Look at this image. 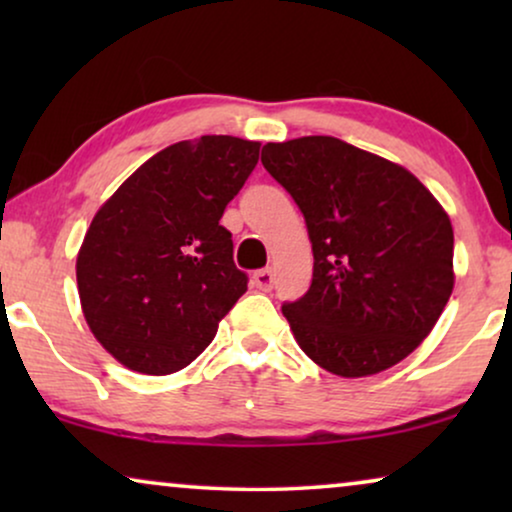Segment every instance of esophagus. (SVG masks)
Listing matches in <instances>:
<instances>
[{
    "label": "esophagus",
    "mask_w": 512,
    "mask_h": 512,
    "mask_svg": "<svg viewBox=\"0 0 512 512\" xmlns=\"http://www.w3.org/2000/svg\"><path fill=\"white\" fill-rule=\"evenodd\" d=\"M251 282L258 291H270L272 284H275V275H272L270 268H263V270H256L254 277H251Z\"/></svg>",
    "instance_id": "34e87169"
}]
</instances>
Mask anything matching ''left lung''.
Segmentation results:
<instances>
[{
    "label": "left lung",
    "instance_id": "left-lung-1",
    "mask_svg": "<svg viewBox=\"0 0 512 512\" xmlns=\"http://www.w3.org/2000/svg\"><path fill=\"white\" fill-rule=\"evenodd\" d=\"M261 163L312 242L310 289L282 305L300 349L340 377L382 373L415 352L454 286L452 223L429 188L324 135L265 144Z\"/></svg>",
    "mask_w": 512,
    "mask_h": 512
}]
</instances>
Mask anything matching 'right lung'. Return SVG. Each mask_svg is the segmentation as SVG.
<instances>
[{
  "mask_svg": "<svg viewBox=\"0 0 512 512\" xmlns=\"http://www.w3.org/2000/svg\"><path fill=\"white\" fill-rule=\"evenodd\" d=\"M261 144L205 135L167 146L100 207L76 258L90 331L125 368L170 375L198 359L247 291L226 205Z\"/></svg>",
  "mask_w": 512,
  "mask_h": 512,
  "instance_id": "right-lung-1",
  "label": "right lung"
}]
</instances>
